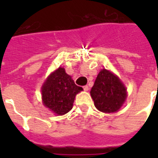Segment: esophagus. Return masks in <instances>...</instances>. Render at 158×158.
I'll return each instance as SVG.
<instances>
[{"label":"esophagus","instance_id":"esophagus-1","mask_svg":"<svg viewBox=\"0 0 158 158\" xmlns=\"http://www.w3.org/2000/svg\"><path fill=\"white\" fill-rule=\"evenodd\" d=\"M83 89H84V90H85V91H88V90H89V86H88V85L83 86Z\"/></svg>","mask_w":158,"mask_h":158}]
</instances>
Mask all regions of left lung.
<instances>
[{"label":"left lung","mask_w":158,"mask_h":158,"mask_svg":"<svg viewBox=\"0 0 158 158\" xmlns=\"http://www.w3.org/2000/svg\"><path fill=\"white\" fill-rule=\"evenodd\" d=\"M90 93L95 107L106 113L118 111L127 98L126 88L120 80L105 69L97 75Z\"/></svg>","instance_id":"8db88e82"}]
</instances>
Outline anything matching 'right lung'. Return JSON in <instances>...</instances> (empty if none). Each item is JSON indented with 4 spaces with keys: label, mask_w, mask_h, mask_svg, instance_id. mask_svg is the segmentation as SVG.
Listing matches in <instances>:
<instances>
[{
    "label": "right lung",
    "mask_w": 158,
    "mask_h": 158,
    "mask_svg": "<svg viewBox=\"0 0 158 158\" xmlns=\"http://www.w3.org/2000/svg\"><path fill=\"white\" fill-rule=\"evenodd\" d=\"M81 90L65 69L59 67L42 87L43 104L57 115H65L72 109L75 96Z\"/></svg>",
    "instance_id": "obj_1"
}]
</instances>
